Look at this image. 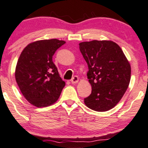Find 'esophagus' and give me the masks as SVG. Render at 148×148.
Segmentation results:
<instances>
[{"label": "esophagus", "instance_id": "esophagus-1", "mask_svg": "<svg viewBox=\"0 0 148 148\" xmlns=\"http://www.w3.org/2000/svg\"><path fill=\"white\" fill-rule=\"evenodd\" d=\"M78 82H79V77H78L77 76H74L71 80V82L72 83V84H77Z\"/></svg>", "mask_w": 148, "mask_h": 148}]
</instances>
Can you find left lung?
<instances>
[{"label":"left lung","instance_id":"left-lung-1","mask_svg":"<svg viewBox=\"0 0 148 148\" xmlns=\"http://www.w3.org/2000/svg\"><path fill=\"white\" fill-rule=\"evenodd\" d=\"M79 49L88 66L91 94L84 98L88 108L111 110L120 101L131 79V66L121 48L111 40L82 42Z\"/></svg>","mask_w":148,"mask_h":148}]
</instances>
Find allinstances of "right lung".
<instances>
[{
	"label": "right lung",
	"mask_w": 148,
	"mask_h": 148,
	"mask_svg": "<svg viewBox=\"0 0 148 148\" xmlns=\"http://www.w3.org/2000/svg\"><path fill=\"white\" fill-rule=\"evenodd\" d=\"M64 43L56 38L37 40L27 45L19 56L16 82L26 100L37 108L56 103L65 86L53 62L54 53Z\"/></svg>",
	"instance_id": "1"
}]
</instances>
